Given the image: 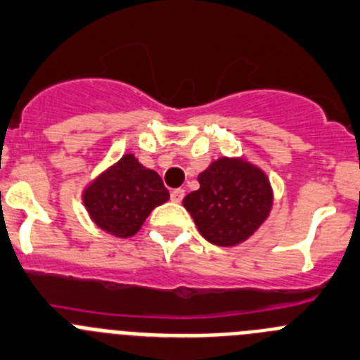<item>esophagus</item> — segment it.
I'll use <instances>...</instances> for the list:
<instances>
[{
    "mask_svg": "<svg viewBox=\"0 0 360 360\" xmlns=\"http://www.w3.org/2000/svg\"><path fill=\"white\" fill-rule=\"evenodd\" d=\"M184 197V190H181V188H176V190H172V193H170V199L174 200V202H181Z\"/></svg>",
    "mask_w": 360,
    "mask_h": 360,
    "instance_id": "1",
    "label": "esophagus"
}]
</instances>
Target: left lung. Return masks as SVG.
I'll return each mask as SVG.
<instances>
[{
	"label": "left lung",
	"mask_w": 360,
	"mask_h": 360,
	"mask_svg": "<svg viewBox=\"0 0 360 360\" xmlns=\"http://www.w3.org/2000/svg\"><path fill=\"white\" fill-rule=\"evenodd\" d=\"M199 190L183 206L208 242L222 248L242 244L273 208V188L264 170L244 158H220L197 177Z\"/></svg>",
	"instance_id": "obj_1"
}]
</instances>
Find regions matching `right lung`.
Instances as JSON below:
<instances>
[{"instance_id": "1", "label": "right lung", "mask_w": 360, "mask_h": 360, "mask_svg": "<svg viewBox=\"0 0 360 360\" xmlns=\"http://www.w3.org/2000/svg\"><path fill=\"white\" fill-rule=\"evenodd\" d=\"M168 197L160 174L145 168L132 154H125L100 174L82 193L93 222L120 238L140 231L152 210L167 202Z\"/></svg>"}]
</instances>
